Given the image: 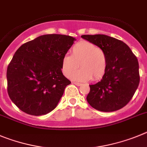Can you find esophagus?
Instances as JSON below:
<instances>
[{
  "mask_svg": "<svg viewBox=\"0 0 147 147\" xmlns=\"http://www.w3.org/2000/svg\"><path fill=\"white\" fill-rule=\"evenodd\" d=\"M72 83H74V84H75V85H76V86H81V83H77V82H72Z\"/></svg>",
  "mask_w": 147,
  "mask_h": 147,
  "instance_id": "obj_1",
  "label": "esophagus"
}]
</instances>
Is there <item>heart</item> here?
Returning <instances> with one entry per match:
<instances>
[{"label":"heart","mask_w":147,"mask_h":147,"mask_svg":"<svg viewBox=\"0 0 147 147\" xmlns=\"http://www.w3.org/2000/svg\"><path fill=\"white\" fill-rule=\"evenodd\" d=\"M78 65L81 69L75 73ZM107 67L108 58L105 51L84 40L77 42L71 50V55H64L61 61L64 75L67 77L72 75L71 78L78 81L100 80L105 75Z\"/></svg>","instance_id":"b5f03b06"}]
</instances>
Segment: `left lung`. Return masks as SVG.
I'll use <instances>...</instances> for the list:
<instances>
[{
    "instance_id": "8db88e82",
    "label": "left lung",
    "mask_w": 147,
    "mask_h": 147,
    "mask_svg": "<svg viewBox=\"0 0 147 147\" xmlns=\"http://www.w3.org/2000/svg\"><path fill=\"white\" fill-rule=\"evenodd\" d=\"M81 37L103 49L108 58L107 70L102 79L89 85L87 102L100 111L121 109L133 98L139 85L138 59L121 40L102 34L82 35Z\"/></svg>"
}]
</instances>
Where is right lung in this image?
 I'll return each instance as SVG.
<instances>
[{
	"instance_id": "1",
	"label": "right lung",
	"mask_w": 147,
	"mask_h": 147,
	"mask_svg": "<svg viewBox=\"0 0 147 147\" xmlns=\"http://www.w3.org/2000/svg\"><path fill=\"white\" fill-rule=\"evenodd\" d=\"M75 38L46 34L22 45L7 67V92L22 111L45 115L57 106L70 80L61 72V61Z\"/></svg>"
}]
</instances>
